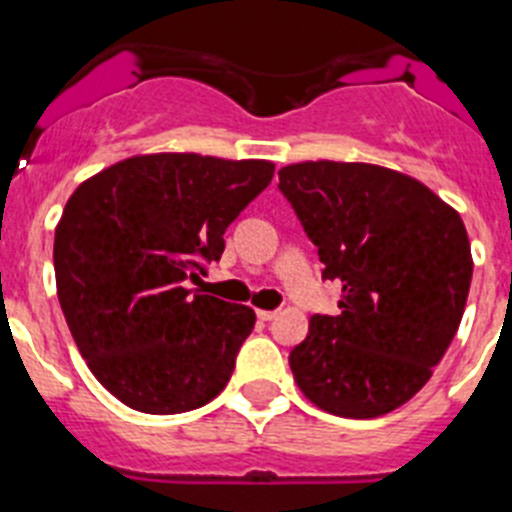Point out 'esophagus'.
<instances>
[{
	"mask_svg": "<svg viewBox=\"0 0 512 512\" xmlns=\"http://www.w3.org/2000/svg\"><path fill=\"white\" fill-rule=\"evenodd\" d=\"M278 317V311H270V309H257V319H262V322H270V319Z\"/></svg>",
	"mask_w": 512,
	"mask_h": 512,
	"instance_id": "1",
	"label": "esophagus"
}]
</instances>
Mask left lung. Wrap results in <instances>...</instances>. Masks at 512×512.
Listing matches in <instances>:
<instances>
[{"instance_id": "1", "label": "left lung", "mask_w": 512, "mask_h": 512, "mask_svg": "<svg viewBox=\"0 0 512 512\" xmlns=\"http://www.w3.org/2000/svg\"><path fill=\"white\" fill-rule=\"evenodd\" d=\"M340 314H314L291 350L293 379L319 410L368 420L410 402L464 317L471 247L459 211L404 172L299 162L278 172Z\"/></svg>"}]
</instances>
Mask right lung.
I'll return each mask as SVG.
<instances>
[{
    "label": "right lung",
    "mask_w": 512,
    "mask_h": 512,
    "mask_svg": "<svg viewBox=\"0 0 512 512\" xmlns=\"http://www.w3.org/2000/svg\"><path fill=\"white\" fill-rule=\"evenodd\" d=\"M268 159L136 154L84 180L53 239L56 293L95 379L131 410L177 415L229 384L255 311L185 288L268 188Z\"/></svg>",
    "instance_id": "obj_1"
}]
</instances>
